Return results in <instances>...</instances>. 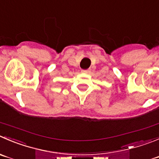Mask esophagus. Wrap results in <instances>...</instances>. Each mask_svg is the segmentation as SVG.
<instances>
[{
  "instance_id": "obj_1",
  "label": "esophagus",
  "mask_w": 159,
  "mask_h": 159,
  "mask_svg": "<svg viewBox=\"0 0 159 159\" xmlns=\"http://www.w3.org/2000/svg\"><path fill=\"white\" fill-rule=\"evenodd\" d=\"M82 72L83 73H89V72H90V70H89V69H83L82 70Z\"/></svg>"
}]
</instances>
